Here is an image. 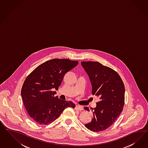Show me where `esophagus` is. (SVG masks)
<instances>
[{
  "label": "esophagus",
  "mask_w": 148,
  "mask_h": 148,
  "mask_svg": "<svg viewBox=\"0 0 148 148\" xmlns=\"http://www.w3.org/2000/svg\"><path fill=\"white\" fill-rule=\"evenodd\" d=\"M75 109L78 111H82V110H83V108H82V106H80V105H76L75 106Z\"/></svg>",
  "instance_id": "34e87169"
}]
</instances>
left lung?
Wrapping results in <instances>:
<instances>
[{"label": "left lung", "instance_id": "1", "mask_svg": "<svg viewBox=\"0 0 148 148\" xmlns=\"http://www.w3.org/2000/svg\"><path fill=\"white\" fill-rule=\"evenodd\" d=\"M82 67L90 78L92 93L100 101L91 108L93 118L85 125L89 130L99 132L112 125L120 115L124 105L125 87L121 76L111 68L98 62L82 61ZM84 109L90 111V108Z\"/></svg>", "mask_w": 148, "mask_h": 148}]
</instances>
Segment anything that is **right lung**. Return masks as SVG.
<instances>
[{"mask_svg": "<svg viewBox=\"0 0 148 148\" xmlns=\"http://www.w3.org/2000/svg\"><path fill=\"white\" fill-rule=\"evenodd\" d=\"M67 58L52 59L35 68L24 81L21 90L23 103L29 116L35 122L47 125L54 121L68 107L75 105L54 97L63 77L78 64Z\"/></svg>", "mask_w": 148, "mask_h": 148, "instance_id": "right-lung-1", "label": "right lung"}]
</instances>
